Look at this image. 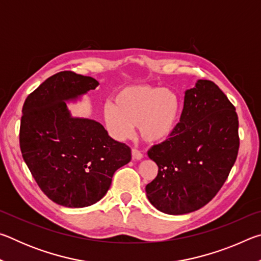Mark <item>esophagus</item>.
<instances>
[{
	"label": "esophagus",
	"instance_id": "obj_1",
	"mask_svg": "<svg viewBox=\"0 0 261 261\" xmlns=\"http://www.w3.org/2000/svg\"><path fill=\"white\" fill-rule=\"evenodd\" d=\"M132 159H135V160H141V159H143V153H141L140 151H138V149H136V148H134L132 149Z\"/></svg>",
	"mask_w": 261,
	"mask_h": 261
}]
</instances>
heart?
Returning a JSON list of instances; mask_svg holds the SVG:
<instances>
[{
  "mask_svg": "<svg viewBox=\"0 0 261 261\" xmlns=\"http://www.w3.org/2000/svg\"><path fill=\"white\" fill-rule=\"evenodd\" d=\"M106 126L115 139L125 140L138 125L140 137L151 144L170 138L180 120V101L171 90L153 85H129L103 106Z\"/></svg>",
  "mask_w": 261,
  "mask_h": 261,
  "instance_id": "obj_1",
  "label": "heart"
}]
</instances>
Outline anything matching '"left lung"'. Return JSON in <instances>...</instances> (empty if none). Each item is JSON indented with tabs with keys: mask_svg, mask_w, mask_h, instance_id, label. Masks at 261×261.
Instances as JSON below:
<instances>
[{
	"mask_svg": "<svg viewBox=\"0 0 261 261\" xmlns=\"http://www.w3.org/2000/svg\"><path fill=\"white\" fill-rule=\"evenodd\" d=\"M238 148L235 107L216 84L199 79L185 91L173 136L147 152L159 167L158 176L145 189L149 202L170 215L201 208L226 182Z\"/></svg>",
	"mask_w": 261,
	"mask_h": 261,
	"instance_id": "1",
	"label": "left lung"
}]
</instances>
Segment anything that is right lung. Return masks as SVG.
Here are the masks:
<instances>
[{
    "label": "right lung",
    "mask_w": 261,
    "mask_h": 261,
    "mask_svg": "<svg viewBox=\"0 0 261 261\" xmlns=\"http://www.w3.org/2000/svg\"><path fill=\"white\" fill-rule=\"evenodd\" d=\"M99 85L94 78L62 71L26 98L20 120L21 155L42 192L56 204L81 208L95 204L131 149L110 138L99 122L72 117L68 101Z\"/></svg>",
    "instance_id": "right-lung-1"
}]
</instances>
